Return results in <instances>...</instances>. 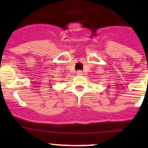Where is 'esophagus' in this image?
<instances>
[{"label":"esophagus","instance_id":"34e87169","mask_svg":"<svg viewBox=\"0 0 148 148\" xmlns=\"http://www.w3.org/2000/svg\"><path fill=\"white\" fill-rule=\"evenodd\" d=\"M83 71H78L77 72V74L78 75H83Z\"/></svg>","mask_w":148,"mask_h":148}]
</instances>
